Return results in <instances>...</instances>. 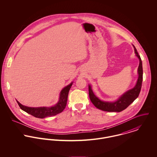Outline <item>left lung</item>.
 <instances>
[{
	"label": "left lung",
	"instance_id": "1",
	"mask_svg": "<svg viewBox=\"0 0 157 157\" xmlns=\"http://www.w3.org/2000/svg\"><path fill=\"white\" fill-rule=\"evenodd\" d=\"M133 46L134 48L135 53L136 54V56L140 60V63L138 68V78L136 85L132 89L129 90L124 94H123L120 98H118L117 101L113 102L104 101L100 100L96 95H95L91 89L90 85H89L90 100L97 108L107 112H121L127 108L138 97L142 86L143 67L140 56L138 54L134 45H133Z\"/></svg>",
	"mask_w": 157,
	"mask_h": 157
}]
</instances>
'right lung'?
I'll list each match as a JSON object with an SVG mask.
<instances>
[{"label": "right lung", "instance_id": "right-lung-1", "mask_svg": "<svg viewBox=\"0 0 157 157\" xmlns=\"http://www.w3.org/2000/svg\"><path fill=\"white\" fill-rule=\"evenodd\" d=\"M72 83H73L72 82L69 85L65 87L61 90L58 103L54 106H52L51 107L31 108V107L23 106L17 100L16 101L22 110L24 111L25 112H27L28 113L31 114V115L35 117L39 118H44L47 117L54 116L59 113H61L65 108L67 103L68 93L70 88H71Z\"/></svg>", "mask_w": 157, "mask_h": 157}]
</instances>
